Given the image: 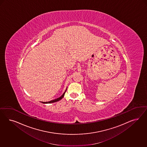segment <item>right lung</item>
Listing matches in <instances>:
<instances>
[{
  "label": "right lung",
  "instance_id": "obj_1",
  "mask_svg": "<svg viewBox=\"0 0 147 147\" xmlns=\"http://www.w3.org/2000/svg\"><path fill=\"white\" fill-rule=\"evenodd\" d=\"M66 90H67V89H66L65 92L63 93V94H62V95H61L60 98H56V99H55V100H51V101H49V102H42V103H51L55 102H57L58 101H60L61 99H62V98H63V96H64V95H65V94L66 93Z\"/></svg>",
  "mask_w": 147,
  "mask_h": 147
}]
</instances>
